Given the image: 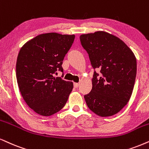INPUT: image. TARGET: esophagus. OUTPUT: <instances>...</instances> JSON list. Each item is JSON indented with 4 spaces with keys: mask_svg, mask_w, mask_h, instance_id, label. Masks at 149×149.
<instances>
[{
    "mask_svg": "<svg viewBox=\"0 0 149 149\" xmlns=\"http://www.w3.org/2000/svg\"><path fill=\"white\" fill-rule=\"evenodd\" d=\"M78 86H79L78 83H76V82H74V83H73V86H74L75 88H78Z\"/></svg>",
    "mask_w": 149,
    "mask_h": 149,
    "instance_id": "obj_1",
    "label": "esophagus"
}]
</instances>
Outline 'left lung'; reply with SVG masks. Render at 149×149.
Instances as JSON below:
<instances>
[{
  "mask_svg": "<svg viewBox=\"0 0 149 149\" xmlns=\"http://www.w3.org/2000/svg\"><path fill=\"white\" fill-rule=\"evenodd\" d=\"M80 42L94 71L92 89L84 95L91 111L101 117L118 113L129 101L137 72L136 58L119 38L105 31L82 34Z\"/></svg>",
  "mask_w": 149,
  "mask_h": 149,
  "instance_id": "left-lung-1",
  "label": "left lung"
}]
</instances>
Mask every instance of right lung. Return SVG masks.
<instances>
[{"label":"right lung","instance_id":"obj_1","mask_svg":"<svg viewBox=\"0 0 149 149\" xmlns=\"http://www.w3.org/2000/svg\"><path fill=\"white\" fill-rule=\"evenodd\" d=\"M74 38V35L42 33L20 49L16 62L18 87L24 102L40 116L61 111L72 91V82L54 74L57 70L63 72V61Z\"/></svg>","mask_w":149,"mask_h":149}]
</instances>
